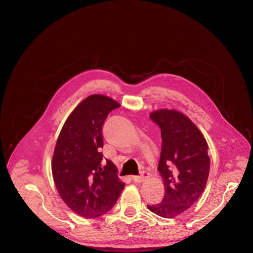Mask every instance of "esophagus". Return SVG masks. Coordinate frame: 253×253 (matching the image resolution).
<instances>
[{
	"label": "esophagus",
	"mask_w": 253,
	"mask_h": 253,
	"mask_svg": "<svg viewBox=\"0 0 253 253\" xmlns=\"http://www.w3.org/2000/svg\"><path fill=\"white\" fill-rule=\"evenodd\" d=\"M148 173L147 172H143L140 176H133L132 177V179H133V181L134 182H137V183H141V182H143L146 178H148Z\"/></svg>",
	"instance_id": "1"
}]
</instances>
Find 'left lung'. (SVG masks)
I'll use <instances>...</instances> for the list:
<instances>
[{"label":"left lung","instance_id":"left-lung-1","mask_svg":"<svg viewBox=\"0 0 253 253\" xmlns=\"http://www.w3.org/2000/svg\"><path fill=\"white\" fill-rule=\"evenodd\" d=\"M149 117L161 128L158 170L165 196L162 203L147 208L160 216L176 217L190 209L206 188L211 163L209 145L196 125L179 111L161 109Z\"/></svg>","mask_w":253,"mask_h":253}]
</instances>
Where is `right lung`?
<instances>
[{
  "instance_id": "right-lung-1",
  "label": "right lung",
  "mask_w": 253,
  "mask_h": 253,
  "mask_svg": "<svg viewBox=\"0 0 253 253\" xmlns=\"http://www.w3.org/2000/svg\"><path fill=\"white\" fill-rule=\"evenodd\" d=\"M119 107L103 94L87 96L67 118L57 139L52 161L56 187L66 206L82 217L108 212L124 189L115 164L99 153L104 122Z\"/></svg>"
}]
</instances>
